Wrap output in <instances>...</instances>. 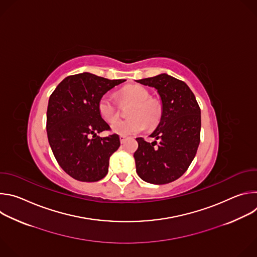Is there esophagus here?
Returning <instances> with one entry per match:
<instances>
[{"mask_svg":"<svg viewBox=\"0 0 257 257\" xmlns=\"http://www.w3.org/2000/svg\"><path fill=\"white\" fill-rule=\"evenodd\" d=\"M126 139H127V137H126L125 135H120V141H121V143H124Z\"/></svg>","mask_w":257,"mask_h":257,"instance_id":"obj_1","label":"esophagus"}]
</instances>
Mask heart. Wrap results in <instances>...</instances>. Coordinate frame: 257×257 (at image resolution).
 <instances>
[{
	"mask_svg": "<svg viewBox=\"0 0 257 257\" xmlns=\"http://www.w3.org/2000/svg\"><path fill=\"white\" fill-rule=\"evenodd\" d=\"M121 101L132 102L128 109L126 120L114 121L119 117V105L117 101L108 94H104L98 101V112L101 118L107 123L112 124L111 130L120 135H131L141 132L146 128L155 126L162 115V105L155 99L150 98V92L143 86L129 85L124 87L120 92Z\"/></svg>",
	"mask_w": 257,
	"mask_h": 257,
	"instance_id": "b5f03b06",
	"label": "heart"
}]
</instances>
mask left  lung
<instances>
[{
	"label": "left lung",
	"instance_id": "8db88e82",
	"mask_svg": "<svg viewBox=\"0 0 257 257\" xmlns=\"http://www.w3.org/2000/svg\"><path fill=\"white\" fill-rule=\"evenodd\" d=\"M155 87L162 100L161 121L150 135L152 143L136 138V172L145 182L162 185L186 172L200 142L201 116L195 95L188 85L166 73L136 80Z\"/></svg>",
	"mask_w": 257,
	"mask_h": 257
}]
</instances>
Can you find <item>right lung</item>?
I'll return each instance as SVG.
<instances>
[{"label": "right lung", "instance_id": "right-lung-1", "mask_svg": "<svg viewBox=\"0 0 257 257\" xmlns=\"http://www.w3.org/2000/svg\"><path fill=\"white\" fill-rule=\"evenodd\" d=\"M124 81L83 72L66 77L50 96L49 143L60 167L75 180L96 182L107 174L109 158L119 149L120 138L118 134L98 136L109 126L97 105L104 93Z\"/></svg>", "mask_w": 257, "mask_h": 257}]
</instances>
